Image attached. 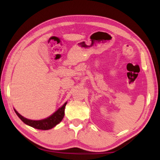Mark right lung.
Listing matches in <instances>:
<instances>
[{
  "instance_id": "1",
  "label": "right lung",
  "mask_w": 160,
  "mask_h": 160,
  "mask_svg": "<svg viewBox=\"0 0 160 160\" xmlns=\"http://www.w3.org/2000/svg\"><path fill=\"white\" fill-rule=\"evenodd\" d=\"M66 104L67 102H65V104L62 105L53 114H51L47 118L41 119V120H31V119H28L20 114L15 109L14 110L18 117L28 126L37 129L44 130V131H46V130L53 128V127H55L62 121L65 115V107L66 106Z\"/></svg>"
}]
</instances>
